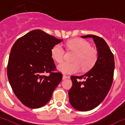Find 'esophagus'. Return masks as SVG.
<instances>
[{
    "label": "esophagus",
    "mask_w": 125,
    "mask_h": 125,
    "mask_svg": "<svg viewBox=\"0 0 125 125\" xmlns=\"http://www.w3.org/2000/svg\"><path fill=\"white\" fill-rule=\"evenodd\" d=\"M69 78V77H68V76H65V75H64V76H62V80H66V78Z\"/></svg>",
    "instance_id": "obj_1"
}]
</instances>
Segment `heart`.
<instances>
[{
	"mask_svg": "<svg viewBox=\"0 0 125 125\" xmlns=\"http://www.w3.org/2000/svg\"><path fill=\"white\" fill-rule=\"evenodd\" d=\"M66 48L76 52L73 62H62L58 65L57 69L64 74H75L79 72L82 68L83 71L93 68L98 59L97 49L90 47V44L81 39H74L66 43ZM65 51L60 44H56L51 51V57L54 61L60 62L64 59Z\"/></svg>",
	"mask_w": 125,
	"mask_h": 125,
	"instance_id": "b5f03b06",
	"label": "heart"
}]
</instances>
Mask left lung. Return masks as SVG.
Instances as JSON below:
<instances>
[{
  "instance_id": "obj_1",
  "label": "left lung",
  "mask_w": 125,
  "mask_h": 125,
  "mask_svg": "<svg viewBox=\"0 0 125 125\" xmlns=\"http://www.w3.org/2000/svg\"><path fill=\"white\" fill-rule=\"evenodd\" d=\"M93 39L98 59L90 71L81 76H71L73 85L69 90V102L77 110L86 112L94 109L103 101L110 90L113 79L114 58L103 39L95 35L83 36ZM78 79H83V82Z\"/></svg>"
}]
</instances>
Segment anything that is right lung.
Segmentation results:
<instances>
[{
  "label": "right lung",
  "instance_id": "right-lung-1",
  "mask_svg": "<svg viewBox=\"0 0 125 125\" xmlns=\"http://www.w3.org/2000/svg\"><path fill=\"white\" fill-rule=\"evenodd\" d=\"M62 41L40 30L32 31L18 39L12 47L7 65L8 81L23 105L37 109L46 105L62 80L51 51ZM49 73V76L43 73Z\"/></svg>",
  "mask_w": 125,
  "mask_h": 125
}]
</instances>
